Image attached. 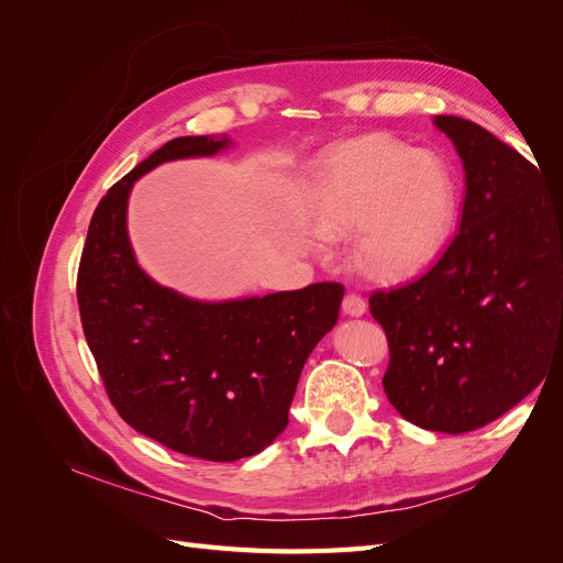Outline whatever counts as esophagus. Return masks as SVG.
<instances>
[{"label":"esophagus","instance_id":"1","mask_svg":"<svg viewBox=\"0 0 563 563\" xmlns=\"http://www.w3.org/2000/svg\"><path fill=\"white\" fill-rule=\"evenodd\" d=\"M343 312L350 317H362L366 312V300L356 294H347L343 298Z\"/></svg>","mask_w":563,"mask_h":563}]
</instances>
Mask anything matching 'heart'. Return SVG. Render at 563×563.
Instances as JSON below:
<instances>
[{
	"instance_id": "heart-1",
	"label": "heart",
	"mask_w": 563,
	"mask_h": 563,
	"mask_svg": "<svg viewBox=\"0 0 563 563\" xmlns=\"http://www.w3.org/2000/svg\"><path fill=\"white\" fill-rule=\"evenodd\" d=\"M314 211L331 236L364 229L356 261L373 277L399 279L434 263L451 242L457 187L434 152L373 133L323 157Z\"/></svg>"
}]
</instances>
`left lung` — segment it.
I'll list each match as a JSON object with an SVG mask.
<instances>
[{
	"label": "left lung",
	"instance_id": "left-lung-1",
	"mask_svg": "<svg viewBox=\"0 0 563 563\" xmlns=\"http://www.w3.org/2000/svg\"><path fill=\"white\" fill-rule=\"evenodd\" d=\"M465 168L460 230L411 284L376 291L389 404L422 430L463 434L538 387L563 347V197L515 147L437 114Z\"/></svg>",
	"mask_w": 563,
	"mask_h": 563
}]
</instances>
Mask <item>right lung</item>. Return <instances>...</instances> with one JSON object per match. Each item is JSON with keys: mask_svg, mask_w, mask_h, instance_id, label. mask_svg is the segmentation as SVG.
<instances>
[{"mask_svg": "<svg viewBox=\"0 0 563 563\" xmlns=\"http://www.w3.org/2000/svg\"><path fill=\"white\" fill-rule=\"evenodd\" d=\"M228 145L225 135H183L114 183L93 211L77 272L84 335L117 413L166 449L213 463L261 453L284 432L300 371L345 296L321 282L201 302L139 267L126 232L133 183L164 162Z\"/></svg>", "mask_w": 563, "mask_h": 563, "instance_id": "add662e5", "label": "right lung"}]
</instances>
